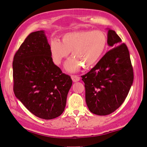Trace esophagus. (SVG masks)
<instances>
[{"mask_svg": "<svg viewBox=\"0 0 147 147\" xmlns=\"http://www.w3.org/2000/svg\"><path fill=\"white\" fill-rule=\"evenodd\" d=\"M71 79H72L73 82H77L80 81V78L78 76H76V75H72V76H71Z\"/></svg>", "mask_w": 147, "mask_h": 147, "instance_id": "1", "label": "esophagus"}]
</instances>
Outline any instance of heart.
<instances>
[{"instance_id":"heart-1","label":"heart","mask_w":147,"mask_h":147,"mask_svg":"<svg viewBox=\"0 0 147 147\" xmlns=\"http://www.w3.org/2000/svg\"><path fill=\"white\" fill-rule=\"evenodd\" d=\"M107 44L105 33L100 30H81L66 33L61 40L53 39L50 50L53 61L59 65L71 51L72 58L66 63V69L76 72L81 66L87 69L98 62Z\"/></svg>"}]
</instances>
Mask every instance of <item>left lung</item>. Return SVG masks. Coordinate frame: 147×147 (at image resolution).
Wrapping results in <instances>:
<instances>
[{
    "label": "left lung",
    "instance_id": "8db88e82",
    "mask_svg": "<svg viewBox=\"0 0 147 147\" xmlns=\"http://www.w3.org/2000/svg\"><path fill=\"white\" fill-rule=\"evenodd\" d=\"M114 30L109 29L107 43L112 48L91 71L82 76L86 102L98 115L114 112L121 106L134 81V71L127 47Z\"/></svg>",
    "mask_w": 147,
    "mask_h": 147
}]
</instances>
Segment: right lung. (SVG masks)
Wrapping results in <instances>:
<instances>
[{"mask_svg":"<svg viewBox=\"0 0 147 147\" xmlns=\"http://www.w3.org/2000/svg\"><path fill=\"white\" fill-rule=\"evenodd\" d=\"M12 66L14 94L30 112L46 120L62 114L73 81L53 61L43 30L26 38Z\"/></svg>","mask_w":147,"mask_h":147,"instance_id":"obj_1","label":"right lung"}]
</instances>
